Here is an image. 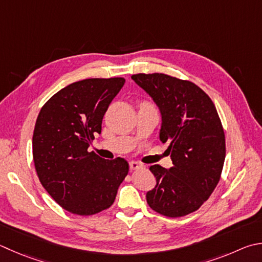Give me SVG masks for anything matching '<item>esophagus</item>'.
<instances>
[{"label":"esophagus","instance_id":"obj_1","mask_svg":"<svg viewBox=\"0 0 262 262\" xmlns=\"http://www.w3.org/2000/svg\"><path fill=\"white\" fill-rule=\"evenodd\" d=\"M140 167H142V164L141 163H139V161H130L129 163V168L133 170V169H137V168H140Z\"/></svg>","mask_w":262,"mask_h":262}]
</instances>
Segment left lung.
Listing matches in <instances>:
<instances>
[{
    "mask_svg": "<svg viewBox=\"0 0 262 262\" xmlns=\"http://www.w3.org/2000/svg\"><path fill=\"white\" fill-rule=\"evenodd\" d=\"M159 108V139L168 142L173 167L154 165V189L146 192L152 210L179 217L197 211L220 180L226 157L225 133L213 102L192 82L167 74L132 75Z\"/></svg>",
    "mask_w": 262,
    "mask_h": 262,
    "instance_id": "obj_1",
    "label": "left lung"
}]
</instances>
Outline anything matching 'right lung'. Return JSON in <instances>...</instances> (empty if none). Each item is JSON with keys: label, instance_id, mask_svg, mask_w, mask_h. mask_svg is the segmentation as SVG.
<instances>
[{"label": "right lung", "instance_id": "add662e5", "mask_svg": "<svg viewBox=\"0 0 262 262\" xmlns=\"http://www.w3.org/2000/svg\"><path fill=\"white\" fill-rule=\"evenodd\" d=\"M123 78L85 79L56 93L36 119L33 160L37 177L56 203L73 214L92 215L110 207L128 163L88 152Z\"/></svg>", "mask_w": 262, "mask_h": 262}]
</instances>
